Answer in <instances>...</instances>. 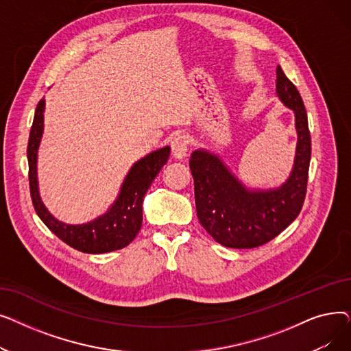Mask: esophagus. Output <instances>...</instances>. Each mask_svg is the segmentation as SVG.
Segmentation results:
<instances>
[{"mask_svg": "<svg viewBox=\"0 0 351 351\" xmlns=\"http://www.w3.org/2000/svg\"><path fill=\"white\" fill-rule=\"evenodd\" d=\"M171 146H172V155L176 159H183V158H185L186 152H188V138H186V135L178 134L172 139Z\"/></svg>", "mask_w": 351, "mask_h": 351, "instance_id": "1", "label": "esophagus"}]
</instances>
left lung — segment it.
I'll use <instances>...</instances> for the list:
<instances>
[{
    "mask_svg": "<svg viewBox=\"0 0 351 351\" xmlns=\"http://www.w3.org/2000/svg\"><path fill=\"white\" fill-rule=\"evenodd\" d=\"M276 94L294 112L298 146L289 179L274 189H247L217 155L197 149L189 166L200 225L226 247L252 249L280 234L302 210L311 155L308 122L298 88L276 69Z\"/></svg>",
    "mask_w": 351,
    "mask_h": 351,
    "instance_id": "obj_1",
    "label": "left lung"
}]
</instances>
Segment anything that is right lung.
Wrapping results in <instances>:
<instances>
[{"label":"right lung","instance_id":"1","mask_svg":"<svg viewBox=\"0 0 351 351\" xmlns=\"http://www.w3.org/2000/svg\"><path fill=\"white\" fill-rule=\"evenodd\" d=\"M45 99L43 98L35 109L31 126L27 158L28 178L32 205L44 225L57 234L64 243L84 253H108L122 249L136 237L142 226V202L151 183L168 162L171 147L165 146L139 159L121 186L119 195L106 213L84 225H68L55 219L43 204L36 178V158L44 132Z\"/></svg>","mask_w":351,"mask_h":351}]
</instances>
